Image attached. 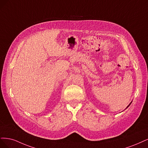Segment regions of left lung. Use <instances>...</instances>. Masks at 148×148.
I'll list each match as a JSON object with an SVG mask.
<instances>
[{"label":"left lung","instance_id":"8db88e82","mask_svg":"<svg viewBox=\"0 0 148 148\" xmlns=\"http://www.w3.org/2000/svg\"><path fill=\"white\" fill-rule=\"evenodd\" d=\"M132 102H131V103H130V104H128V106H127V108H128V106H130V104H131V103H132Z\"/></svg>","mask_w":148,"mask_h":148}]
</instances>
